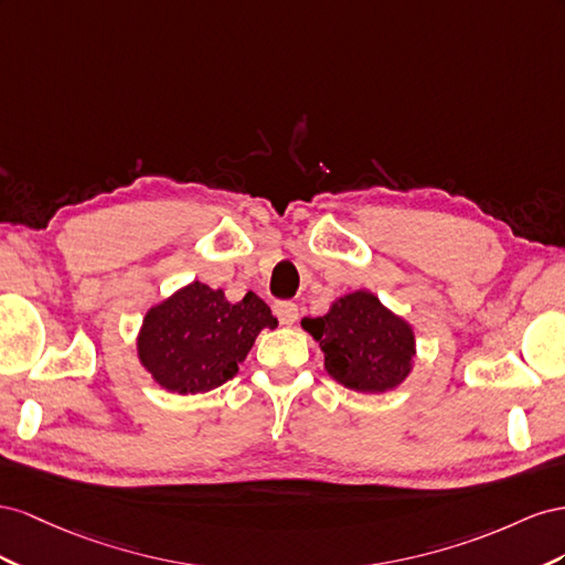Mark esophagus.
Returning <instances> with one entry per match:
<instances>
[{"mask_svg":"<svg viewBox=\"0 0 565 565\" xmlns=\"http://www.w3.org/2000/svg\"><path fill=\"white\" fill-rule=\"evenodd\" d=\"M274 315H277V319L284 327H291L298 321V305L296 302H277L274 305Z\"/></svg>","mask_w":565,"mask_h":565,"instance_id":"obj_1","label":"esophagus"}]
</instances>
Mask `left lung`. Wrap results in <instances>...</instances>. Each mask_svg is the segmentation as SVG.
I'll use <instances>...</instances> for the list:
<instances>
[{"mask_svg": "<svg viewBox=\"0 0 565 565\" xmlns=\"http://www.w3.org/2000/svg\"><path fill=\"white\" fill-rule=\"evenodd\" d=\"M300 327L324 352V372L354 393H391L414 369V327L366 288L335 298L324 317H302Z\"/></svg>", "mask_w": 565, "mask_h": 565, "instance_id": "left-lung-1", "label": "left lung"}]
</instances>
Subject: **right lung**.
<instances>
[{"mask_svg":"<svg viewBox=\"0 0 565 565\" xmlns=\"http://www.w3.org/2000/svg\"><path fill=\"white\" fill-rule=\"evenodd\" d=\"M277 327L269 305L253 291L232 302L222 288L191 281L143 315L137 360L163 391L199 395L234 379L257 333Z\"/></svg>","mask_w":565,"mask_h":565,"instance_id":"1","label":"right lung"}]
</instances>
